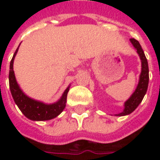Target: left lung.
I'll return each mask as SVG.
<instances>
[{
	"mask_svg": "<svg viewBox=\"0 0 160 160\" xmlns=\"http://www.w3.org/2000/svg\"><path fill=\"white\" fill-rule=\"evenodd\" d=\"M129 40L134 47V49L137 50L136 52L140 56V59H141V73H140V77H139V82H138L135 90L133 93L131 94L130 97L124 102V108L122 111L118 113V114H115L116 117H123V116L131 114L139 106V104L141 103L145 94L147 93L148 87L149 69H148V60L146 58L145 53L141 48L140 42L134 38H130Z\"/></svg>",
	"mask_w": 160,
	"mask_h": 160,
	"instance_id": "left-lung-1",
	"label": "left lung"
}]
</instances>
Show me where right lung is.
<instances>
[{
    "label": "right lung",
    "instance_id": "obj_1",
    "mask_svg": "<svg viewBox=\"0 0 160 160\" xmlns=\"http://www.w3.org/2000/svg\"><path fill=\"white\" fill-rule=\"evenodd\" d=\"M20 45V43H19ZM19 47L13 54L11 62H10V70H9V87L11 91L12 98L19 107L20 111L25 117L32 121H47L58 117L66 106L67 96L69 91L70 86L67 87L63 92L62 95L59 99L55 103L47 104L42 101L37 100L32 98H30L26 95L20 88L15 78V73L13 71V61L19 50Z\"/></svg>",
    "mask_w": 160,
    "mask_h": 160
}]
</instances>
